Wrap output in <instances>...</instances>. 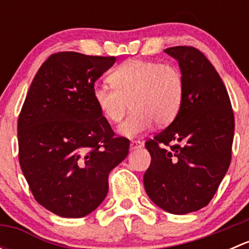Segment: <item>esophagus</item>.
I'll return each instance as SVG.
<instances>
[{"label": "esophagus", "instance_id": "esophagus-1", "mask_svg": "<svg viewBox=\"0 0 249 249\" xmlns=\"http://www.w3.org/2000/svg\"><path fill=\"white\" fill-rule=\"evenodd\" d=\"M143 145V143L141 142V141H131L130 142V148H131L132 150L134 149H139V148H141Z\"/></svg>", "mask_w": 249, "mask_h": 249}]
</instances>
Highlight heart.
<instances>
[{
    "mask_svg": "<svg viewBox=\"0 0 249 249\" xmlns=\"http://www.w3.org/2000/svg\"><path fill=\"white\" fill-rule=\"evenodd\" d=\"M113 88L96 85L92 100L102 117L119 123L129 109L132 112L118 132L135 137L149 129L153 123L169 125L179 112L184 95V79L177 67L149 60L130 59L109 74Z\"/></svg>",
    "mask_w": 249,
    "mask_h": 249,
    "instance_id": "obj_1",
    "label": "heart"
}]
</instances>
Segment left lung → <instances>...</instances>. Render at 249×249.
<instances>
[{
    "instance_id": "8db88e82",
    "label": "left lung",
    "mask_w": 249,
    "mask_h": 249,
    "mask_svg": "<svg viewBox=\"0 0 249 249\" xmlns=\"http://www.w3.org/2000/svg\"><path fill=\"white\" fill-rule=\"evenodd\" d=\"M164 52L178 61L184 95L175 120L145 142L152 161L143 184L161 210L187 214L207 206L227 175L235 120L224 83L200 50Z\"/></svg>"
}]
</instances>
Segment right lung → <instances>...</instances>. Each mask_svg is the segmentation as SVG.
Masks as SVG:
<instances>
[{
    "label": "right lung",
    "instance_id": "add662e5",
    "mask_svg": "<svg viewBox=\"0 0 249 249\" xmlns=\"http://www.w3.org/2000/svg\"><path fill=\"white\" fill-rule=\"evenodd\" d=\"M114 56L53 54L31 83L18 120L19 162L36 201L54 214L82 218L108 193V175L129 154L92 100Z\"/></svg>",
    "mask_w": 249,
    "mask_h": 249
}]
</instances>
